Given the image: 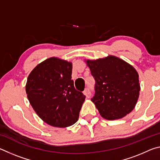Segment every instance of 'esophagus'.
I'll return each instance as SVG.
<instances>
[{
	"label": "esophagus",
	"mask_w": 160,
	"mask_h": 160,
	"mask_svg": "<svg viewBox=\"0 0 160 160\" xmlns=\"http://www.w3.org/2000/svg\"><path fill=\"white\" fill-rule=\"evenodd\" d=\"M83 93L86 96L87 98H89V97H90V95H91L90 90V89H89V88H86L85 90V91L83 92Z\"/></svg>",
	"instance_id": "1"
}]
</instances>
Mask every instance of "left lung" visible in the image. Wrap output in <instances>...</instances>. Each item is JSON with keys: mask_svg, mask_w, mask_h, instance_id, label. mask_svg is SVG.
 Here are the masks:
<instances>
[{"mask_svg": "<svg viewBox=\"0 0 160 160\" xmlns=\"http://www.w3.org/2000/svg\"><path fill=\"white\" fill-rule=\"evenodd\" d=\"M85 61L96 82L92 101L102 117L112 121L131 113L140 90L137 70L123 59L112 55Z\"/></svg>", "mask_w": 160, "mask_h": 160, "instance_id": "left-lung-1", "label": "left lung"}]
</instances>
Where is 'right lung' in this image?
Here are the masks:
<instances>
[{"label": "right lung", "instance_id": "obj_1", "mask_svg": "<svg viewBox=\"0 0 160 160\" xmlns=\"http://www.w3.org/2000/svg\"><path fill=\"white\" fill-rule=\"evenodd\" d=\"M71 62L51 57L37 65L27 80L25 90L31 106L48 125L66 128L78 120L85 96L71 80Z\"/></svg>", "mask_w": 160, "mask_h": 160}]
</instances>
